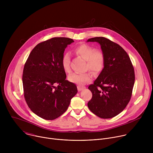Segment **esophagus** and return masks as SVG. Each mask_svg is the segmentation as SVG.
Masks as SVG:
<instances>
[{"label": "esophagus", "instance_id": "esophagus-1", "mask_svg": "<svg viewBox=\"0 0 153 153\" xmlns=\"http://www.w3.org/2000/svg\"><path fill=\"white\" fill-rule=\"evenodd\" d=\"M85 88V87H83V86H79V85L77 86V90H78L79 91H80L84 90Z\"/></svg>", "mask_w": 153, "mask_h": 153}]
</instances>
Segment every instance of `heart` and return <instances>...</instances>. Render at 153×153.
<instances>
[{"instance_id": "b5f03b06", "label": "heart", "mask_w": 153, "mask_h": 153, "mask_svg": "<svg viewBox=\"0 0 153 153\" xmlns=\"http://www.w3.org/2000/svg\"><path fill=\"white\" fill-rule=\"evenodd\" d=\"M75 53L86 60L85 68L90 70L94 74L100 73L105 63V56L100 50L96 49L88 45L82 44L74 50ZM62 67L66 73L71 71L70 57L68 53L63 54L62 58ZM92 79V74L90 72L83 73H73L68 77V80L73 83L84 85Z\"/></svg>"}]
</instances>
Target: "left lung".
<instances>
[{
  "mask_svg": "<svg viewBox=\"0 0 153 153\" xmlns=\"http://www.w3.org/2000/svg\"><path fill=\"white\" fill-rule=\"evenodd\" d=\"M87 42H98L105 56L102 71L88 86L93 96L88 106L100 118L114 117L124 110L131 97L134 67L127 53L117 43L103 37L91 38Z\"/></svg>",
  "mask_w": 153,
  "mask_h": 153,
  "instance_id": "obj_1",
  "label": "left lung"
}]
</instances>
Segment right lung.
I'll use <instances>...</instances> for the list:
<instances>
[{
	"label": "right lung",
	"instance_id": "add662e5",
	"mask_svg": "<svg viewBox=\"0 0 153 153\" xmlns=\"http://www.w3.org/2000/svg\"><path fill=\"white\" fill-rule=\"evenodd\" d=\"M73 42L70 38L53 37L39 43L25 63L24 97L30 110L43 119L54 120L63 114L77 93L62 67L65 49Z\"/></svg>",
	"mask_w": 153,
	"mask_h": 153
}]
</instances>
